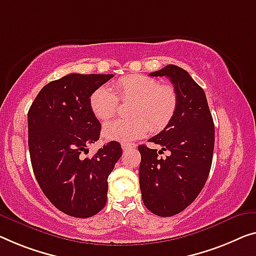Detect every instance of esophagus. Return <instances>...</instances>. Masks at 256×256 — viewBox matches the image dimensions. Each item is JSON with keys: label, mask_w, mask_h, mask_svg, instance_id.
Wrapping results in <instances>:
<instances>
[{"label": "esophagus", "mask_w": 256, "mask_h": 256, "mask_svg": "<svg viewBox=\"0 0 256 256\" xmlns=\"http://www.w3.org/2000/svg\"><path fill=\"white\" fill-rule=\"evenodd\" d=\"M122 148H123L124 152H128V150H133V148H136V144H130V142H124V144H122Z\"/></svg>", "instance_id": "34e87169"}]
</instances>
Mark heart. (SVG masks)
<instances>
[{
    "label": "heart",
    "mask_w": 256,
    "mask_h": 256,
    "mask_svg": "<svg viewBox=\"0 0 256 256\" xmlns=\"http://www.w3.org/2000/svg\"><path fill=\"white\" fill-rule=\"evenodd\" d=\"M118 100L131 101L128 120H117L104 128L108 140L128 142L142 138L150 131H162L176 112L178 96L170 85H161L160 80L144 74L125 76L116 80L112 90L100 86L92 92L90 106L95 117L108 120L118 109Z\"/></svg>",
    "instance_id": "heart-1"
}]
</instances>
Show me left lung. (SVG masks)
I'll use <instances>...</instances> for the list:
<instances>
[{
	"label": "left lung",
	"instance_id": "8db88e82",
	"mask_svg": "<svg viewBox=\"0 0 256 256\" xmlns=\"http://www.w3.org/2000/svg\"><path fill=\"white\" fill-rule=\"evenodd\" d=\"M150 76L170 79L178 106L164 130L148 140L161 150L138 147L139 182L148 210L169 217L188 208L204 188L212 168L215 126L204 92L188 71L169 64ZM166 150L170 156L160 158Z\"/></svg>",
	"mask_w": 256,
	"mask_h": 256
}]
</instances>
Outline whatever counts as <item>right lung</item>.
<instances>
[{"instance_id": "add662e5", "label": "right lung", "mask_w": 256, "mask_h": 256, "mask_svg": "<svg viewBox=\"0 0 256 256\" xmlns=\"http://www.w3.org/2000/svg\"><path fill=\"white\" fill-rule=\"evenodd\" d=\"M112 77L64 76L42 87L28 110V148L38 184L58 210L72 217L87 218L104 209L108 177L122 156L117 141L90 158L82 155L101 131L90 96Z\"/></svg>"}]
</instances>
